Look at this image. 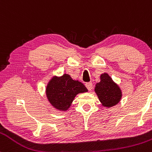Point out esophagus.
Instances as JSON below:
<instances>
[{"instance_id":"34e87169","label":"esophagus","mask_w":152,"mask_h":152,"mask_svg":"<svg viewBox=\"0 0 152 152\" xmlns=\"http://www.w3.org/2000/svg\"><path fill=\"white\" fill-rule=\"evenodd\" d=\"M85 85H86V87L88 91H91L92 88H93V84H92V83H91V82H89V83H86Z\"/></svg>"}]
</instances>
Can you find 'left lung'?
<instances>
[{"label":"left lung","mask_w":152,"mask_h":152,"mask_svg":"<svg viewBox=\"0 0 152 152\" xmlns=\"http://www.w3.org/2000/svg\"><path fill=\"white\" fill-rule=\"evenodd\" d=\"M94 91L104 107L111 108L117 105L122 97V91L107 73L100 76V82L95 86Z\"/></svg>","instance_id":"obj_1"}]
</instances>
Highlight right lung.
<instances>
[{
  "instance_id": "add662e5",
  "label": "right lung",
  "mask_w": 152,
  "mask_h": 152,
  "mask_svg": "<svg viewBox=\"0 0 152 152\" xmlns=\"http://www.w3.org/2000/svg\"><path fill=\"white\" fill-rule=\"evenodd\" d=\"M85 92H88L86 86L67 74L61 76H53L46 88V98L50 105L64 112L70 108L76 95Z\"/></svg>"
}]
</instances>
